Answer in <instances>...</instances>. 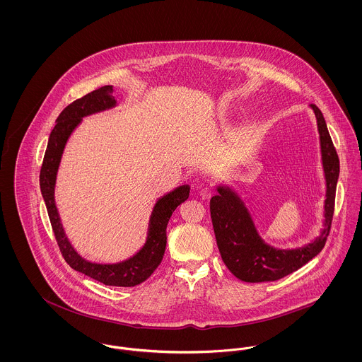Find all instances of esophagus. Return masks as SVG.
Masks as SVG:
<instances>
[{"label": "esophagus", "instance_id": "esophagus-1", "mask_svg": "<svg viewBox=\"0 0 362 362\" xmlns=\"http://www.w3.org/2000/svg\"><path fill=\"white\" fill-rule=\"evenodd\" d=\"M211 195H212V190L209 187H204L199 190V197L202 199H208V198H211Z\"/></svg>", "mask_w": 362, "mask_h": 362}]
</instances>
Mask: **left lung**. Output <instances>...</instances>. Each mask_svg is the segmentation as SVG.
<instances>
[{
	"instance_id": "1",
	"label": "left lung",
	"mask_w": 362,
	"mask_h": 362,
	"mask_svg": "<svg viewBox=\"0 0 362 362\" xmlns=\"http://www.w3.org/2000/svg\"><path fill=\"white\" fill-rule=\"evenodd\" d=\"M310 109L317 119L321 165L325 180L324 219L317 237L302 247L289 250L276 248L260 235L245 198L233 182L231 185L218 183V194L211 198V219L222 260L227 269L241 281H277L305 266L325 245L334 216L339 158L322 112L315 105H310Z\"/></svg>"
}]
</instances>
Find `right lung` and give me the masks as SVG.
Segmentation results:
<instances>
[{
	"instance_id": "1",
	"label": "right lung",
	"mask_w": 362,
	"mask_h": 362,
	"mask_svg": "<svg viewBox=\"0 0 362 362\" xmlns=\"http://www.w3.org/2000/svg\"><path fill=\"white\" fill-rule=\"evenodd\" d=\"M112 85L102 86L69 105L59 114L52 129L40 173V187L56 241L64 260L71 269L112 286H135L148 279L163 260L167 247V224L173 211L189 198L190 186L182 185L157 198L147 224L146 240L132 256L112 263L92 262L71 245L60 221L55 202L56 176L64 147L85 117L112 110L117 106Z\"/></svg>"
}]
</instances>
